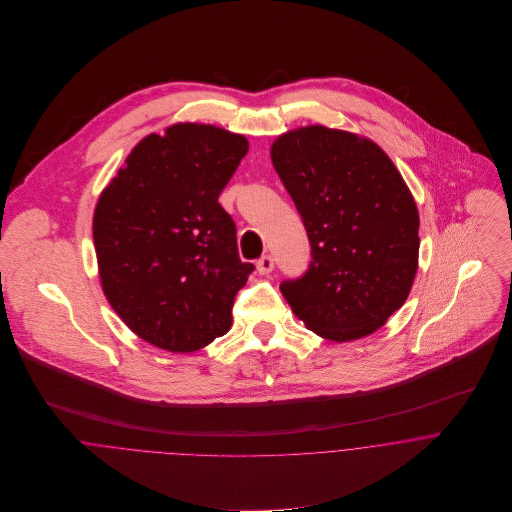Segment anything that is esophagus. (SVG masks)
<instances>
[{
    "instance_id": "esophagus-1",
    "label": "esophagus",
    "mask_w": 512,
    "mask_h": 512,
    "mask_svg": "<svg viewBox=\"0 0 512 512\" xmlns=\"http://www.w3.org/2000/svg\"><path fill=\"white\" fill-rule=\"evenodd\" d=\"M256 270H258V274H262V276L270 274V272L274 270V258H272V256H262V258L256 262Z\"/></svg>"
}]
</instances>
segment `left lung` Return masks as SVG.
<instances>
[{"label":"left lung","instance_id":"1","mask_svg":"<svg viewBox=\"0 0 512 512\" xmlns=\"http://www.w3.org/2000/svg\"><path fill=\"white\" fill-rule=\"evenodd\" d=\"M270 155L311 244L309 270L280 286L293 313L335 343L378 331L418 272L420 215L400 171L372 140L319 124Z\"/></svg>","mask_w":512,"mask_h":512}]
</instances>
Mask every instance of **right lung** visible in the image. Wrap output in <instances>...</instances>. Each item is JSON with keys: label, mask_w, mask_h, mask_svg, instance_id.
<instances>
[{"label": "right lung", "mask_w": 512, "mask_h": 512, "mask_svg": "<svg viewBox=\"0 0 512 512\" xmlns=\"http://www.w3.org/2000/svg\"><path fill=\"white\" fill-rule=\"evenodd\" d=\"M248 140L179 122L130 151L100 193L92 236L102 292L149 345L193 353L232 325V303L254 266L219 205Z\"/></svg>", "instance_id": "1"}]
</instances>
